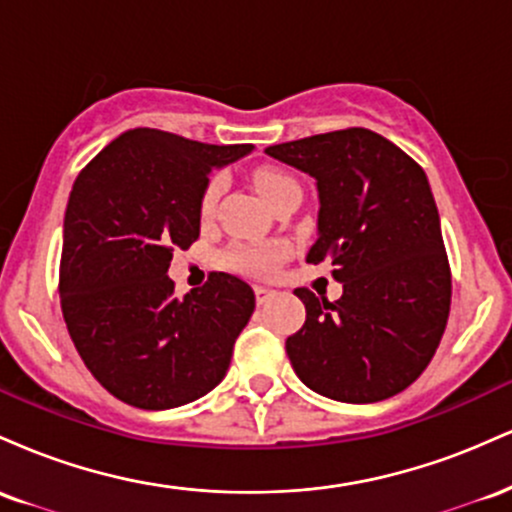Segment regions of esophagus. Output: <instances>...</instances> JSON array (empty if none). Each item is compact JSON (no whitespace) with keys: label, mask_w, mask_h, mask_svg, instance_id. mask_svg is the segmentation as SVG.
<instances>
[{"label":"esophagus","mask_w":512,"mask_h":512,"mask_svg":"<svg viewBox=\"0 0 512 512\" xmlns=\"http://www.w3.org/2000/svg\"><path fill=\"white\" fill-rule=\"evenodd\" d=\"M255 296H257V303L264 305V303L272 301V298L276 296V291L269 289V286H255Z\"/></svg>","instance_id":"esophagus-1"}]
</instances>
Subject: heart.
<instances>
[{
	"label": "heart",
	"mask_w": 512,
	"mask_h": 512,
	"mask_svg": "<svg viewBox=\"0 0 512 512\" xmlns=\"http://www.w3.org/2000/svg\"><path fill=\"white\" fill-rule=\"evenodd\" d=\"M252 182H255L257 192H260L267 204H272L274 199L284 190H289V187H296V180H293L291 175L281 173V170H272V168L257 170ZM221 187H223L221 175H214V178L204 185L202 197H199V211H202V216H209L211 211H214L216 202H219ZM276 257H279V250L276 248H252V245H236V248L228 252V262H231L233 267L245 269V272H255V274L267 272V269L276 262Z\"/></svg>",
	"instance_id": "heart-1"
}]
</instances>
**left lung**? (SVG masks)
<instances>
[{
  "mask_svg": "<svg viewBox=\"0 0 512 512\" xmlns=\"http://www.w3.org/2000/svg\"><path fill=\"white\" fill-rule=\"evenodd\" d=\"M315 178L310 264L332 260L344 293L330 303L296 289L305 325L286 339L298 378L349 404L387 399L424 373L450 315V264L424 168L363 127L267 146Z\"/></svg>",
  "mask_w": 512,
  "mask_h": 512,
  "instance_id": "left-lung-1",
  "label": "left lung"
}]
</instances>
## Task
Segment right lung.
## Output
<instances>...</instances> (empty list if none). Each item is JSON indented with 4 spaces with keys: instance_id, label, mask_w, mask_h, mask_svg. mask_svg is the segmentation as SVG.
I'll use <instances>...</instances> for the list:
<instances>
[{
    "instance_id": "right-lung-1",
    "label": "right lung",
    "mask_w": 512,
    "mask_h": 512,
    "mask_svg": "<svg viewBox=\"0 0 512 512\" xmlns=\"http://www.w3.org/2000/svg\"><path fill=\"white\" fill-rule=\"evenodd\" d=\"M252 144H202L137 127L74 180L64 211L60 301L93 378L137 409H173L214 390L255 310L243 279L211 272L175 296L173 250L199 238V197L214 168Z\"/></svg>"
}]
</instances>
